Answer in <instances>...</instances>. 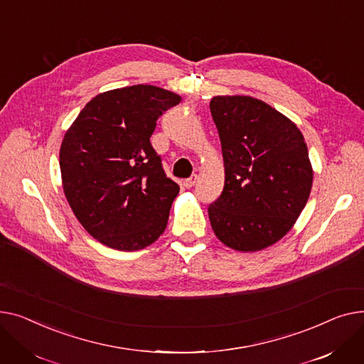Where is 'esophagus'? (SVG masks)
Segmentation results:
<instances>
[{"instance_id": "obj_1", "label": "esophagus", "mask_w": 364, "mask_h": 364, "mask_svg": "<svg viewBox=\"0 0 364 364\" xmlns=\"http://www.w3.org/2000/svg\"><path fill=\"white\" fill-rule=\"evenodd\" d=\"M196 182H197V175H192L189 179L183 181V186H185L186 189H189V188H192V186L196 185Z\"/></svg>"}]
</instances>
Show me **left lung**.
<instances>
[{"label": "left lung", "instance_id": "left-lung-1", "mask_svg": "<svg viewBox=\"0 0 364 364\" xmlns=\"http://www.w3.org/2000/svg\"><path fill=\"white\" fill-rule=\"evenodd\" d=\"M223 154L225 186L208 219L220 242L262 251L281 241L304 210L313 167L301 131L285 114L250 95L210 101Z\"/></svg>", "mask_w": 364, "mask_h": 364}]
</instances>
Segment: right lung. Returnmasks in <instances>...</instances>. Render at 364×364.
<instances>
[{
  "label": "right lung",
  "instance_id": "obj_1",
  "mask_svg": "<svg viewBox=\"0 0 364 364\" xmlns=\"http://www.w3.org/2000/svg\"><path fill=\"white\" fill-rule=\"evenodd\" d=\"M181 101L153 85L105 91L64 134V196L79 223L101 244L138 251L164 232L179 186L164 175L149 138L163 112Z\"/></svg>",
  "mask_w": 364,
  "mask_h": 364
}]
</instances>
